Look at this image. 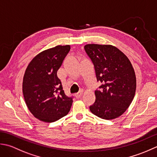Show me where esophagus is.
I'll return each instance as SVG.
<instances>
[{
    "mask_svg": "<svg viewBox=\"0 0 157 157\" xmlns=\"http://www.w3.org/2000/svg\"><path fill=\"white\" fill-rule=\"evenodd\" d=\"M82 91H81L80 92L77 93V94H76L75 95L76 98H80L82 96Z\"/></svg>",
    "mask_w": 157,
    "mask_h": 157,
    "instance_id": "esophagus-1",
    "label": "esophagus"
}]
</instances>
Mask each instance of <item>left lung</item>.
Returning <instances> with one entry per match:
<instances>
[{
  "label": "left lung",
  "instance_id": "left-lung-1",
  "mask_svg": "<svg viewBox=\"0 0 157 157\" xmlns=\"http://www.w3.org/2000/svg\"><path fill=\"white\" fill-rule=\"evenodd\" d=\"M85 50L94 65L98 81L95 101L89 106L95 116L111 120L122 115L130 105L136 90V77L132 63L111 44H87Z\"/></svg>",
  "mask_w": 157,
  "mask_h": 157
}]
</instances>
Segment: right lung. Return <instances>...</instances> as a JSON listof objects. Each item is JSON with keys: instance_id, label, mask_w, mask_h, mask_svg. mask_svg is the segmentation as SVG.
I'll return each mask as SVG.
<instances>
[{"instance_id": "1", "label": "right lung", "mask_w": 157, "mask_h": 157, "mask_svg": "<svg viewBox=\"0 0 157 157\" xmlns=\"http://www.w3.org/2000/svg\"><path fill=\"white\" fill-rule=\"evenodd\" d=\"M70 46L57 45L38 53L25 70L22 91L27 107L35 118L52 123L66 116L72 104L67 97L57 72Z\"/></svg>"}]
</instances>
